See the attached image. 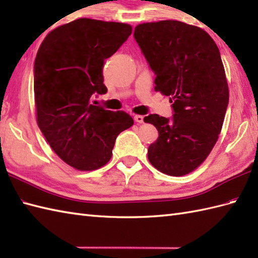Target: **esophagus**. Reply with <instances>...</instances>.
Masks as SVG:
<instances>
[{"label": "esophagus", "instance_id": "1", "mask_svg": "<svg viewBox=\"0 0 258 258\" xmlns=\"http://www.w3.org/2000/svg\"><path fill=\"white\" fill-rule=\"evenodd\" d=\"M134 119H135V122H136V123L142 124V123L144 122V116H142V115H135V116H134Z\"/></svg>", "mask_w": 258, "mask_h": 258}]
</instances>
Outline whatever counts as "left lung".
<instances>
[{
    "mask_svg": "<svg viewBox=\"0 0 258 258\" xmlns=\"http://www.w3.org/2000/svg\"><path fill=\"white\" fill-rule=\"evenodd\" d=\"M134 38L174 112L144 117L158 131L147 157L160 172L182 176L206 160L221 133L229 95L220 50L204 30L173 20L140 24Z\"/></svg>",
    "mask_w": 258,
    "mask_h": 258,
    "instance_id": "left-lung-1",
    "label": "left lung"
}]
</instances>
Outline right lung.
<instances>
[{
  "label": "right lung",
  "mask_w": 258,
  "mask_h": 258,
  "mask_svg": "<svg viewBox=\"0 0 258 258\" xmlns=\"http://www.w3.org/2000/svg\"><path fill=\"white\" fill-rule=\"evenodd\" d=\"M131 33L125 23L79 19L48 33L37 51V125L56 155L80 171L105 165L117 135L134 124L127 113L91 104L93 96L107 92L105 59Z\"/></svg>",
  "instance_id": "right-lung-1"
}]
</instances>
